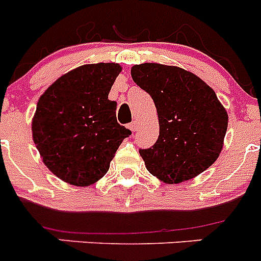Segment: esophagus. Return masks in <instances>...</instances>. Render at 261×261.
<instances>
[{
  "label": "esophagus",
  "instance_id": "obj_1",
  "mask_svg": "<svg viewBox=\"0 0 261 261\" xmlns=\"http://www.w3.org/2000/svg\"><path fill=\"white\" fill-rule=\"evenodd\" d=\"M128 128L132 130V132H136L137 130V123L136 121H132V123H129L128 124Z\"/></svg>",
  "mask_w": 261,
  "mask_h": 261
}]
</instances>
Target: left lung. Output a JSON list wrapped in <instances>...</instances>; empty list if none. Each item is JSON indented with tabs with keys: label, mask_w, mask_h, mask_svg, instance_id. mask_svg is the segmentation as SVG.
Listing matches in <instances>:
<instances>
[{
	"label": "left lung",
	"mask_w": 261,
	"mask_h": 261,
	"mask_svg": "<svg viewBox=\"0 0 261 261\" xmlns=\"http://www.w3.org/2000/svg\"><path fill=\"white\" fill-rule=\"evenodd\" d=\"M153 98L159 136L140 149L147 171L168 184L197 176L217 161L227 130V112L212 87L177 66L145 62L130 70Z\"/></svg>",
	"instance_id": "left-lung-1"
}]
</instances>
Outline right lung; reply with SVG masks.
Returning <instances> with one entry per match:
<instances>
[{"instance_id": "add662e5", "label": "right lung", "mask_w": 261, "mask_h": 261, "mask_svg": "<svg viewBox=\"0 0 261 261\" xmlns=\"http://www.w3.org/2000/svg\"><path fill=\"white\" fill-rule=\"evenodd\" d=\"M114 62L87 64L55 81L39 99L32 138L44 165L61 180L86 187L102 179L130 130L116 120L110 90Z\"/></svg>"}]
</instances>
